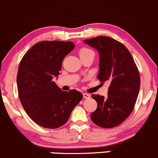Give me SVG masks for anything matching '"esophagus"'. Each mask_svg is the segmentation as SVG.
<instances>
[{
  "instance_id": "34e87169",
  "label": "esophagus",
  "mask_w": 158,
  "mask_h": 158,
  "mask_svg": "<svg viewBox=\"0 0 158 158\" xmlns=\"http://www.w3.org/2000/svg\"><path fill=\"white\" fill-rule=\"evenodd\" d=\"M83 96H84V98H85V99H88L90 98V95H89L88 93H84L83 94Z\"/></svg>"
}]
</instances>
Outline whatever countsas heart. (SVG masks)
<instances>
[{
	"label": "heart",
	"instance_id": "b5f03b06",
	"mask_svg": "<svg viewBox=\"0 0 158 158\" xmlns=\"http://www.w3.org/2000/svg\"><path fill=\"white\" fill-rule=\"evenodd\" d=\"M94 54V52L92 50H90V49L87 48H82L79 51L80 57H82V56L89 55V54Z\"/></svg>",
	"mask_w": 158,
	"mask_h": 158
}]
</instances>
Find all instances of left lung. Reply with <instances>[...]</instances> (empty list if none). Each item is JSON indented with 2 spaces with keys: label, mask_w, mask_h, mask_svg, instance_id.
Here are the masks:
<instances>
[{
  "label": "left lung",
  "mask_w": 158,
  "mask_h": 158,
  "mask_svg": "<svg viewBox=\"0 0 158 158\" xmlns=\"http://www.w3.org/2000/svg\"><path fill=\"white\" fill-rule=\"evenodd\" d=\"M84 42L99 54L97 78L103 84H109L106 98L102 95H92L98 107L90 118L102 127H116L134 110L140 86L137 67L127 48L114 39L98 36L85 40Z\"/></svg>",
  "instance_id": "1"
}]
</instances>
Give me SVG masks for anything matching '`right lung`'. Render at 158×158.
<instances>
[{
  "instance_id": "1",
  "label": "right lung",
  "mask_w": 158,
  "mask_h": 158,
  "mask_svg": "<svg viewBox=\"0 0 158 158\" xmlns=\"http://www.w3.org/2000/svg\"><path fill=\"white\" fill-rule=\"evenodd\" d=\"M74 48L72 42L43 41L24 54L17 74L19 96L27 114L45 128H57L68 121L83 98L75 89L62 91L56 86L64 57Z\"/></svg>"
}]
</instances>
